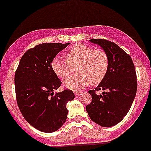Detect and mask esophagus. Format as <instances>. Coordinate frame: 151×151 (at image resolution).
I'll use <instances>...</instances> for the list:
<instances>
[{"label": "esophagus", "instance_id": "obj_1", "mask_svg": "<svg viewBox=\"0 0 151 151\" xmlns=\"http://www.w3.org/2000/svg\"><path fill=\"white\" fill-rule=\"evenodd\" d=\"M74 95H75L76 96H80L81 95V92H74Z\"/></svg>", "mask_w": 151, "mask_h": 151}]
</instances>
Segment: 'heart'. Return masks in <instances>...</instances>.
<instances>
[{
    "mask_svg": "<svg viewBox=\"0 0 151 151\" xmlns=\"http://www.w3.org/2000/svg\"><path fill=\"white\" fill-rule=\"evenodd\" d=\"M66 60L60 57L52 59L51 66L59 78L68 77L77 67L78 74L69 77L63 81L64 86L71 90H78L90 83L96 85L102 82L107 74L110 61L104 51L85 45H75L65 53Z\"/></svg>",
    "mask_w": 151,
    "mask_h": 151,
    "instance_id": "1",
    "label": "heart"
}]
</instances>
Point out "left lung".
I'll return each mask as SVG.
<instances>
[{"label": "left lung", "mask_w": 151, "mask_h": 151, "mask_svg": "<svg viewBox=\"0 0 151 151\" xmlns=\"http://www.w3.org/2000/svg\"><path fill=\"white\" fill-rule=\"evenodd\" d=\"M107 54L110 65L105 78L88 92L92 102L86 106L89 117L102 127H112L123 120L133 103L137 90L136 73L131 57L114 42L92 39ZM101 90L97 95L96 91Z\"/></svg>", "instance_id": "1"}]
</instances>
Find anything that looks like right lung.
<instances>
[{"mask_svg":"<svg viewBox=\"0 0 151 151\" xmlns=\"http://www.w3.org/2000/svg\"><path fill=\"white\" fill-rule=\"evenodd\" d=\"M70 43H44L26 52L15 73L16 101L22 116L36 129L57 131L68 114L66 103L74 99L70 90L55 92L61 85L51 66L52 59Z\"/></svg>","mask_w":151,"mask_h":151,"instance_id":"right-lung-1","label":"right lung"}]
</instances>
